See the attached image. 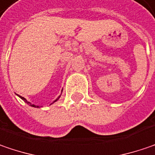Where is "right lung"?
Returning <instances> with one entry per match:
<instances>
[{"instance_id":"1","label":"right lung","mask_w":155,"mask_h":155,"mask_svg":"<svg viewBox=\"0 0 155 155\" xmlns=\"http://www.w3.org/2000/svg\"><path fill=\"white\" fill-rule=\"evenodd\" d=\"M62 91H63V90H62ZM18 96H19V95H18ZM61 97V95H59V96H58V97H57V99H56V100H54V101H53V102H52V103H51V104H54V103H55L56 101H58V99H59V97ZM19 97H21V99H22V100H23V101H24L25 103H27L28 104H29L30 106H32V107H35V108H40V106H39V105H35V104H31L30 102H28V100H27V99H26V98H25V97H21V96H19Z\"/></svg>"}]
</instances>
